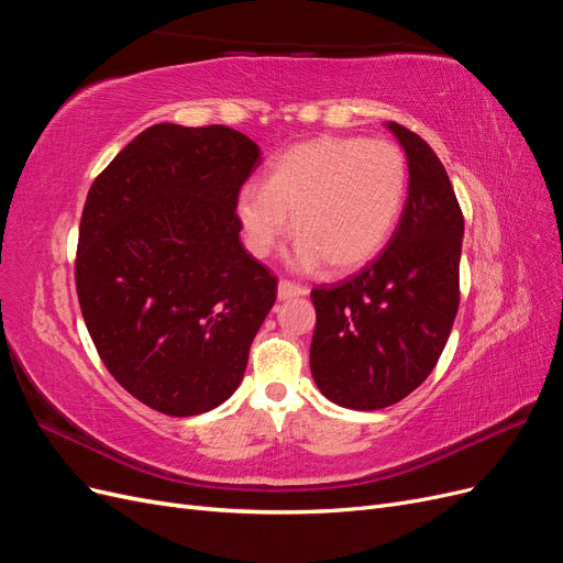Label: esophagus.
Returning a JSON list of instances; mask_svg holds the SVG:
<instances>
[{
    "label": "esophagus",
    "instance_id": "esophagus-1",
    "mask_svg": "<svg viewBox=\"0 0 563 563\" xmlns=\"http://www.w3.org/2000/svg\"><path fill=\"white\" fill-rule=\"evenodd\" d=\"M308 294V288L296 284V282H288V279H279V286H277V296L279 300H288V298H298V296H305Z\"/></svg>",
    "mask_w": 563,
    "mask_h": 563
}]
</instances>
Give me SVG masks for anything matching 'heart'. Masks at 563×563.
Instances as JSON below:
<instances>
[{"instance_id": "obj_1", "label": "heart", "mask_w": 563, "mask_h": 563, "mask_svg": "<svg viewBox=\"0 0 563 563\" xmlns=\"http://www.w3.org/2000/svg\"><path fill=\"white\" fill-rule=\"evenodd\" d=\"M408 190L404 152L387 141L323 135L282 152L263 185L236 195V218L255 258L272 253L291 228V261L333 272L373 261L395 232Z\"/></svg>"}]
</instances>
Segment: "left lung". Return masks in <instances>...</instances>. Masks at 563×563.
I'll return each instance as SVG.
<instances>
[{"mask_svg": "<svg viewBox=\"0 0 563 563\" xmlns=\"http://www.w3.org/2000/svg\"><path fill=\"white\" fill-rule=\"evenodd\" d=\"M408 164L391 240L362 272L312 288L310 368L321 395L354 411L401 401L437 366L460 302L465 220L444 164L418 133L389 122Z\"/></svg>", "mask_w": 563, "mask_h": 563, "instance_id": "obj_1", "label": "left lung"}]
</instances>
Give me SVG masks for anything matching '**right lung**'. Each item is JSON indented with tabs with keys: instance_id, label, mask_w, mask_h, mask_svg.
<instances>
[{
	"instance_id": "right-lung-1",
	"label": "right lung",
	"mask_w": 563,
	"mask_h": 563,
	"mask_svg": "<svg viewBox=\"0 0 563 563\" xmlns=\"http://www.w3.org/2000/svg\"><path fill=\"white\" fill-rule=\"evenodd\" d=\"M261 150L230 126L155 124L98 174L81 211L75 284L110 376L164 416L240 387L277 277L240 242L236 195Z\"/></svg>"
}]
</instances>
